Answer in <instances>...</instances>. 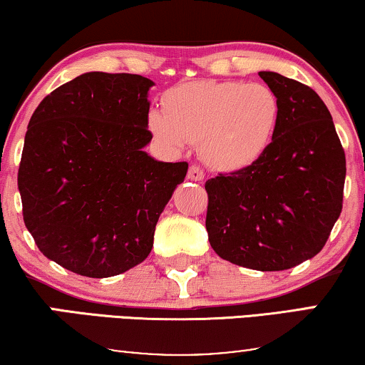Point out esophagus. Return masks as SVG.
I'll list each match as a JSON object with an SVG mask.
<instances>
[{
  "mask_svg": "<svg viewBox=\"0 0 365 365\" xmlns=\"http://www.w3.org/2000/svg\"><path fill=\"white\" fill-rule=\"evenodd\" d=\"M187 179H191V181H202L204 179L202 169L199 166H191L187 171Z\"/></svg>",
  "mask_w": 365,
  "mask_h": 365,
  "instance_id": "34e87169",
  "label": "esophagus"
}]
</instances>
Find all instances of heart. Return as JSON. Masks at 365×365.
<instances>
[{"instance_id":"heart-1","label":"heart","mask_w":365,"mask_h":365,"mask_svg":"<svg viewBox=\"0 0 365 365\" xmlns=\"http://www.w3.org/2000/svg\"><path fill=\"white\" fill-rule=\"evenodd\" d=\"M164 113L151 109L148 128L163 146L181 151L199 143L206 164L222 173L251 166L266 153L281 119V103L266 84L189 81L169 89Z\"/></svg>"}]
</instances>
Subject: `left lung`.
I'll use <instances>...</instances> for the list:
<instances>
[{
	"label": "left lung",
	"instance_id": "1",
	"mask_svg": "<svg viewBox=\"0 0 365 365\" xmlns=\"http://www.w3.org/2000/svg\"><path fill=\"white\" fill-rule=\"evenodd\" d=\"M281 103L266 153L207 179L206 229L217 256L256 271H284L321 252L342 211L346 154L312 88L259 73Z\"/></svg>",
	"mask_w": 365,
	"mask_h": 365
}]
</instances>
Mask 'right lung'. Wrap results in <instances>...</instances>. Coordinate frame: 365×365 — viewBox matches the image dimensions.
Returning a JSON list of instances; mask_svg holds the SVG:
<instances>
[{"label": "right lung", "instance_id": "right-lung-1", "mask_svg": "<svg viewBox=\"0 0 365 365\" xmlns=\"http://www.w3.org/2000/svg\"><path fill=\"white\" fill-rule=\"evenodd\" d=\"M151 79L84 73L29 119L18 171L23 219L39 251L86 277L126 272L149 256L154 229L187 163L143 148Z\"/></svg>", "mask_w": 365, "mask_h": 365}]
</instances>
